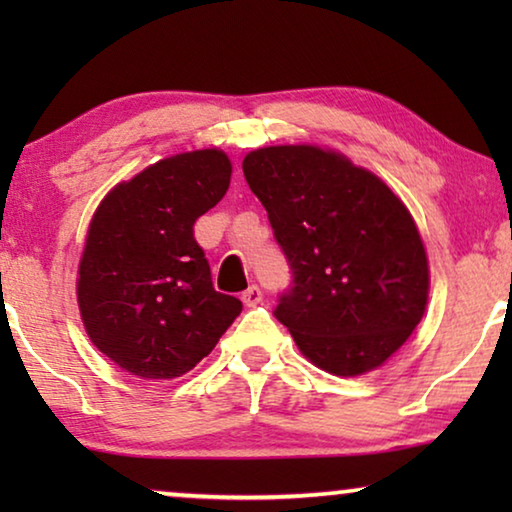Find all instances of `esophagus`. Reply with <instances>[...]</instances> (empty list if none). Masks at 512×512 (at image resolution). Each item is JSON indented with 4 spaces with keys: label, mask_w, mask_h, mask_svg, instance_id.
<instances>
[{
    "label": "esophagus",
    "mask_w": 512,
    "mask_h": 512,
    "mask_svg": "<svg viewBox=\"0 0 512 512\" xmlns=\"http://www.w3.org/2000/svg\"><path fill=\"white\" fill-rule=\"evenodd\" d=\"M263 300V291L256 284H251L247 291H242V303L247 307H256Z\"/></svg>",
    "instance_id": "esophagus-1"
}]
</instances>
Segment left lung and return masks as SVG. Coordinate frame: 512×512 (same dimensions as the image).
<instances>
[{
    "label": "left lung",
    "instance_id": "left-lung-1",
    "mask_svg": "<svg viewBox=\"0 0 512 512\" xmlns=\"http://www.w3.org/2000/svg\"><path fill=\"white\" fill-rule=\"evenodd\" d=\"M242 170L291 268L275 317L326 373L382 366L429 298V263L408 209L373 172L317 146L251 151Z\"/></svg>",
    "mask_w": 512,
    "mask_h": 512
}]
</instances>
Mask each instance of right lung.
Returning a JSON list of instances; mask_svg holds the SVG:
<instances>
[{"label":"right lung","mask_w":512,"mask_h":512,"mask_svg":"<svg viewBox=\"0 0 512 512\" xmlns=\"http://www.w3.org/2000/svg\"><path fill=\"white\" fill-rule=\"evenodd\" d=\"M230 160L202 149L118 184L90 221L79 307L93 345L142 380L195 368L242 312L219 293L193 226L230 186Z\"/></svg>","instance_id":"1"}]
</instances>
